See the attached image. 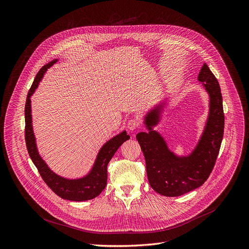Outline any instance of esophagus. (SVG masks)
<instances>
[{
    "label": "esophagus",
    "mask_w": 249,
    "mask_h": 249,
    "mask_svg": "<svg viewBox=\"0 0 249 249\" xmlns=\"http://www.w3.org/2000/svg\"><path fill=\"white\" fill-rule=\"evenodd\" d=\"M139 127V122L135 119H131L127 122V128L130 130V131H133L135 130L136 128Z\"/></svg>",
    "instance_id": "34e87169"
}]
</instances>
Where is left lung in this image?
<instances>
[{
  "label": "left lung",
  "instance_id": "8db88e82",
  "mask_svg": "<svg viewBox=\"0 0 249 249\" xmlns=\"http://www.w3.org/2000/svg\"><path fill=\"white\" fill-rule=\"evenodd\" d=\"M197 79L208 94L209 111L202 133L189 154L178 155L171 150L165 137L154 129L161 122L169 98H162L146 112L143 124L148 132L136 134L149 183L164 196H179L201 186L209 178L219 154L225 122L221 88L205 63Z\"/></svg>",
  "mask_w": 249,
  "mask_h": 249
}]
</instances>
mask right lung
I'll list each match as a JSON object with an SVG mask.
<instances>
[{"instance_id":"obj_1","label":"right lung","mask_w":249,"mask_h":249,"mask_svg":"<svg viewBox=\"0 0 249 249\" xmlns=\"http://www.w3.org/2000/svg\"><path fill=\"white\" fill-rule=\"evenodd\" d=\"M59 60L55 59L45 65L37 73L31 88L27 94L25 103V142L28 150V154L39 171L43 180L57 195L63 199L71 201H86L93 199L100 194L107 184V166L119 147L127 139L129 135L126 134V130H123L111 139L106 141L99 150L93 166L89 172L83 177L76 178H69L56 174L50 169L48 164L39 154L36 137L33 131L32 125V111H31V96L34 94L39 86L46 71L57 64Z\"/></svg>"}]
</instances>
